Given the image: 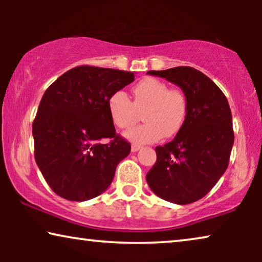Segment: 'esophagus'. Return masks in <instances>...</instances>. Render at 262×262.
Masks as SVG:
<instances>
[{
	"label": "esophagus",
	"instance_id": "34e87169",
	"mask_svg": "<svg viewBox=\"0 0 262 262\" xmlns=\"http://www.w3.org/2000/svg\"><path fill=\"white\" fill-rule=\"evenodd\" d=\"M139 149H141V146L137 145V144H132V146H131V151H132V152H136V151H138Z\"/></svg>",
	"mask_w": 262,
	"mask_h": 262
}]
</instances>
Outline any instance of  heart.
<instances>
[{
  "mask_svg": "<svg viewBox=\"0 0 262 262\" xmlns=\"http://www.w3.org/2000/svg\"><path fill=\"white\" fill-rule=\"evenodd\" d=\"M135 101L125 91L113 92L107 101L110 116L120 128H128L138 119V111H144V124L125 132L135 144H148L166 136L178 134L187 114V99L180 89L169 88L157 78H143L134 89Z\"/></svg>",
  "mask_w": 262,
  "mask_h": 262,
  "instance_id": "b5f03b06",
  "label": "heart"
}]
</instances>
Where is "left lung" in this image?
I'll return each mask as SVG.
<instances>
[{"instance_id": "left-lung-1", "label": "left lung", "mask_w": 262, "mask_h": 262, "mask_svg": "<svg viewBox=\"0 0 262 262\" xmlns=\"http://www.w3.org/2000/svg\"><path fill=\"white\" fill-rule=\"evenodd\" d=\"M178 84L187 99L185 123L175 138L156 146V162L146 174L149 187L167 202L194 203L209 193L227 170L234 144L231 111L223 92L191 67L151 70Z\"/></svg>"}]
</instances>
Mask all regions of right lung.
Instances as JSON below:
<instances>
[{"instance_id":"obj_1","label":"right lung","mask_w":262,"mask_h":262,"mask_svg":"<svg viewBox=\"0 0 262 262\" xmlns=\"http://www.w3.org/2000/svg\"><path fill=\"white\" fill-rule=\"evenodd\" d=\"M134 80L132 71L80 66L46 89L32 132L35 162L56 194L84 202L111 185L131 144L116 132L107 101Z\"/></svg>"}]
</instances>
